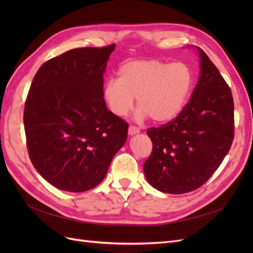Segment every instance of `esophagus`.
I'll list each match as a JSON object with an SVG mask.
<instances>
[{
  "mask_svg": "<svg viewBox=\"0 0 253 253\" xmlns=\"http://www.w3.org/2000/svg\"><path fill=\"white\" fill-rule=\"evenodd\" d=\"M140 132V128L137 127L135 126H128V134L129 135H135V134H138Z\"/></svg>",
  "mask_w": 253,
  "mask_h": 253,
  "instance_id": "1",
  "label": "esophagus"
}]
</instances>
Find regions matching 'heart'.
Masks as SVG:
<instances>
[{
  "label": "heart",
  "mask_w": 253,
  "mask_h": 253,
  "mask_svg": "<svg viewBox=\"0 0 253 253\" xmlns=\"http://www.w3.org/2000/svg\"><path fill=\"white\" fill-rule=\"evenodd\" d=\"M192 86L193 74L186 63L135 60L120 67L119 79L104 84L103 98L110 111L118 117L132 110L136 98L140 108L137 118L151 117L162 124L180 113Z\"/></svg>",
  "instance_id": "b5f03b06"
}]
</instances>
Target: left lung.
Here are the masks:
<instances>
[{
    "label": "left lung",
    "instance_id": "left-lung-1",
    "mask_svg": "<svg viewBox=\"0 0 253 253\" xmlns=\"http://www.w3.org/2000/svg\"><path fill=\"white\" fill-rule=\"evenodd\" d=\"M198 51L201 76L190 101L174 119L147 131L153 149L143 171L151 185L165 193L183 194L202 187L234 138L231 89L205 51Z\"/></svg>",
    "mask_w": 253,
    "mask_h": 253
}]
</instances>
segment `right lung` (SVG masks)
<instances>
[{"mask_svg": "<svg viewBox=\"0 0 253 253\" xmlns=\"http://www.w3.org/2000/svg\"><path fill=\"white\" fill-rule=\"evenodd\" d=\"M115 44L80 47L37 72L24 108L29 158L52 186L84 192L105 177L128 125L106 109L103 74Z\"/></svg>", "mask_w": 253, "mask_h": 253, "instance_id": "add662e5", "label": "right lung"}]
</instances>
